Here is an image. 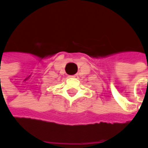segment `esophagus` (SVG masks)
Returning <instances> with one entry per match:
<instances>
[{"label":"esophagus","mask_w":148,"mask_h":148,"mask_svg":"<svg viewBox=\"0 0 148 148\" xmlns=\"http://www.w3.org/2000/svg\"><path fill=\"white\" fill-rule=\"evenodd\" d=\"M69 77H72V78H76L77 75H72V76H69Z\"/></svg>","instance_id":"1"}]
</instances>
